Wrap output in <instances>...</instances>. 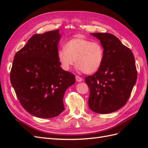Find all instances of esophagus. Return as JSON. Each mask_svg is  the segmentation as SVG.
I'll return each instance as SVG.
<instances>
[{"mask_svg":"<svg viewBox=\"0 0 148 148\" xmlns=\"http://www.w3.org/2000/svg\"><path fill=\"white\" fill-rule=\"evenodd\" d=\"M75 79H76V81L78 82L82 81V79L81 77L78 76V75H75Z\"/></svg>","mask_w":148,"mask_h":148,"instance_id":"obj_1","label":"esophagus"}]
</instances>
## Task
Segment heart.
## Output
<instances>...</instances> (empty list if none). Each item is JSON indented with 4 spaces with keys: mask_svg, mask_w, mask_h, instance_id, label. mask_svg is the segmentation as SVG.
I'll return each mask as SVG.
<instances>
[{
    "mask_svg": "<svg viewBox=\"0 0 148 148\" xmlns=\"http://www.w3.org/2000/svg\"><path fill=\"white\" fill-rule=\"evenodd\" d=\"M57 56L62 68L69 71L75 64L79 71L93 74L100 69L104 60V49L97 42L82 37L68 40L64 48L60 49Z\"/></svg>",
    "mask_w": 148,
    "mask_h": 148,
    "instance_id": "obj_1",
    "label": "heart"
}]
</instances>
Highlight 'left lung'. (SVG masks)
<instances>
[{"label": "left lung", "mask_w": 148, "mask_h": 148, "mask_svg": "<svg viewBox=\"0 0 148 148\" xmlns=\"http://www.w3.org/2000/svg\"><path fill=\"white\" fill-rule=\"evenodd\" d=\"M104 49L100 69L85 78L90 94V110L99 114L114 112L126 104L137 80L135 59L128 47L109 33H92Z\"/></svg>", "instance_id": "obj_1"}]
</instances>
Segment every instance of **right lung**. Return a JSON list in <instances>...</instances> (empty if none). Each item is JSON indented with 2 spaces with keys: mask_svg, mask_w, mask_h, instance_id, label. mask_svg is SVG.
Masks as SVG:
<instances>
[{
  "mask_svg": "<svg viewBox=\"0 0 148 148\" xmlns=\"http://www.w3.org/2000/svg\"><path fill=\"white\" fill-rule=\"evenodd\" d=\"M59 29L34 34L14 56L10 82L26 111L51 118L64 110V95L75 82L74 75L60 67L57 53Z\"/></svg>",
  "mask_w": 148,
  "mask_h": 148,
  "instance_id": "add662e5",
  "label": "right lung"
}]
</instances>
